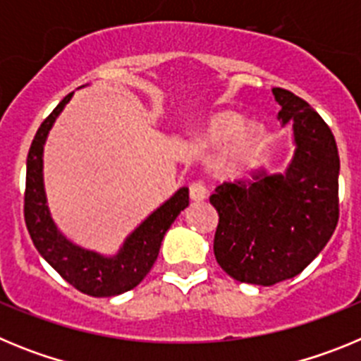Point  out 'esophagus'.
Instances as JSON below:
<instances>
[{"mask_svg": "<svg viewBox=\"0 0 361 361\" xmlns=\"http://www.w3.org/2000/svg\"><path fill=\"white\" fill-rule=\"evenodd\" d=\"M190 197L191 200H204L206 197H208V188H206V184L200 183V180H197V183H193L190 186Z\"/></svg>", "mask_w": 361, "mask_h": 361, "instance_id": "obj_1", "label": "esophagus"}]
</instances>
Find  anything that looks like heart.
I'll list each match as a JSON object with an SVG mask.
<instances>
[{
    "label": "heart",
    "instance_id": "1",
    "mask_svg": "<svg viewBox=\"0 0 361 361\" xmlns=\"http://www.w3.org/2000/svg\"><path fill=\"white\" fill-rule=\"evenodd\" d=\"M266 130L258 121H242L240 114L231 110L216 111L200 132V142L206 149L224 146L216 161V171L238 175L250 168L262 152Z\"/></svg>",
    "mask_w": 361,
    "mask_h": 361
}]
</instances>
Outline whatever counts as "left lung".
<instances>
[{"label": "left lung", "mask_w": 361, "mask_h": 361, "mask_svg": "<svg viewBox=\"0 0 361 361\" xmlns=\"http://www.w3.org/2000/svg\"><path fill=\"white\" fill-rule=\"evenodd\" d=\"M295 152L282 173L262 168L250 183H224L209 202L219 213L213 251L231 279L273 286L318 257L338 224L340 157L329 126L304 99L273 88Z\"/></svg>", "instance_id": "1"}]
</instances>
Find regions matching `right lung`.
Listing matches in <instances>:
<instances>
[{
  "instance_id": "right-lung-1",
  "label": "right lung",
  "mask_w": 361,
  "mask_h": 361,
  "mask_svg": "<svg viewBox=\"0 0 361 361\" xmlns=\"http://www.w3.org/2000/svg\"><path fill=\"white\" fill-rule=\"evenodd\" d=\"M72 94L66 95L54 108L37 130L27 157V190H25V222L30 238L41 257L73 288L90 296H116L141 283L155 264L166 231L173 224L178 213L190 204V190L180 188L149 213L137 226L116 255H103L70 240L56 220L47 200L43 178L44 142Z\"/></svg>"
}]
</instances>
